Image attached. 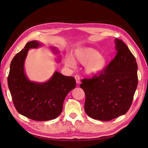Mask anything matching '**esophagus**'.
Here are the masks:
<instances>
[{"label": "esophagus", "instance_id": "obj_1", "mask_svg": "<svg viewBox=\"0 0 148 148\" xmlns=\"http://www.w3.org/2000/svg\"><path fill=\"white\" fill-rule=\"evenodd\" d=\"M75 78L76 79V82H77V84H79L80 82V77L78 75H76L75 76Z\"/></svg>", "mask_w": 148, "mask_h": 148}]
</instances>
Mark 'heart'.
<instances>
[{
	"label": "heart",
	"instance_id": "b5f03b06",
	"mask_svg": "<svg viewBox=\"0 0 148 148\" xmlns=\"http://www.w3.org/2000/svg\"><path fill=\"white\" fill-rule=\"evenodd\" d=\"M73 59L86 65V72L90 75H95L102 72L108 63L106 57L100 55V53L95 49L89 47L77 49L74 52ZM75 61L71 58H68L66 60V65L70 67H74Z\"/></svg>",
	"mask_w": 148,
	"mask_h": 148
}]
</instances>
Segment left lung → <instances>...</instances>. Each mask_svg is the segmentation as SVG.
<instances>
[{"label": "left lung", "instance_id": "left-lung-1", "mask_svg": "<svg viewBox=\"0 0 148 148\" xmlns=\"http://www.w3.org/2000/svg\"><path fill=\"white\" fill-rule=\"evenodd\" d=\"M117 53L103 72L82 80L84 110L94 119L109 121L126 114L138 85L135 57L122 40L115 39Z\"/></svg>", "mask_w": 148, "mask_h": 148}]
</instances>
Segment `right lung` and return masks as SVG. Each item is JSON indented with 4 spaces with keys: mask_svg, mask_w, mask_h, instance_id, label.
<instances>
[{
    "mask_svg": "<svg viewBox=\"0 0 148 148\" xmlns=\"http://www.w3.org/2000/svg\"><path fill=\"white\" fill-rule=\"evenodd\" d=\"M41 46L37 41L28 42L13 57L8 85L18 112L31 120L47 121L57 118L61 114L65 98L75 88L76 81L73 77H66L58 71H55L45 83L29 81L25 73V60L29 49ZM51 48L58 53L55 47Z\"/></svg>",
    "mask_w": 148,
    "mask_h": 148,
    "instance_id": "right-lung-1",
    "label": "right lung"
}]
</instances>
